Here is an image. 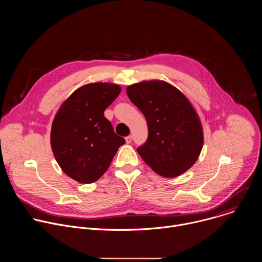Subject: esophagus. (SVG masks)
<instances>
[{
    "label": "esophagus",
    "instance_id": "1",
    "mask_svg": "<svg viewBox=\"0 0 262 262\" xmlns=\"http://www.w3.org/2000/svg\"><path fill=\"white\" fill-rule=\"evenodd\" d=\"M132 139H133V138H132V136H127V137L125 138V141H126V143H127V144L132 143Z\"/></svg>",
    "mask_w": 262,
    "mask_h": 262
}]
</instances>
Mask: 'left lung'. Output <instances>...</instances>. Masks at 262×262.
<instances>
[{"mask_svg": "<svg viewBox=\"0 0 262 262\" xmlns=\"http://www.w3.org/2000/svg\"><path fill=\"white\" fill-rule=\"evenodd\" d=\"M126 93L148 125V139L137 148L143 161L167 178L188 171L198 160L204 142L200 117L189 98L161 80L133 84Z\"/></svg>", "mask_w": 262, "mask_h": 262, "instance_id": "8db88e82", "label": "left lung"}]
</instances>
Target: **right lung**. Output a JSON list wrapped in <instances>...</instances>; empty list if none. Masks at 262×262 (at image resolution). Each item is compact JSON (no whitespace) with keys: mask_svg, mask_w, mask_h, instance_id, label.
<instances>
[{"mask_svg":"<svg viewBox=\"0 0 262 262\" xmlns=\"http://www.w3.org/2000/svg\"><path fill=\"white\" fill-rule=\"evenodd\" d=\"M120 91L121 87L113 83L86 84L73 91L56 113L52 150L62 171L73 180L95 182L125 143L103 115Z\"/></svg>","mask_w":262,"mask_h":262,"instance_id":"1","label":"right lung"}]
</instances>
